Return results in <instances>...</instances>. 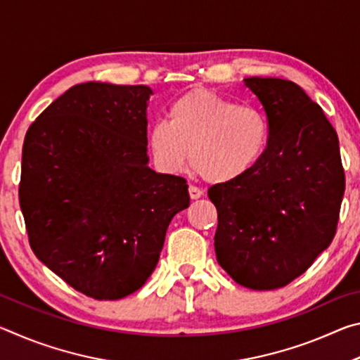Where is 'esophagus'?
<instances>
[{
  "mask_svg": "<svg viewBox=\"0 0 360 360\" xmlns=\"http://www.w3.org/2000/svg\"><path fill=\"white\" fill-rule=\"evenodd\" d=\"M188 195H191V198H192V200H197V198L202 197V195H203V191H202V188L195 187V186H191V187H188Z\"/></svg>",
  "mask_w": 360,
  "mask_h": 360,
  "instance_id": "1",
  "label": "esophagus"
}]
</instances>
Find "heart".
I'll return each instance as SVG.
<instances>
[{"mask_svg": "<svg viewBox=\"0 0 360 360\" xmlns=\"http://www.w3.org/2000/svg\"><path fill=\"white\" fill-rule=\"evenodd\" d=\"M168 120L152 124L146 136L149 154L165 173L188 163L211 184L241 179L264 157L270 127L254 106H238L210 90L197 89L173 101Z\"/></svg>", "mask_w": 360, "mask_h": 360, "instance_id": "1", "label": "heart"}]
</instances>
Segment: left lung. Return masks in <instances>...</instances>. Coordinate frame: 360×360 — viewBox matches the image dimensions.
<instances>
[{
	"instance_id": "left-lung-1",
	"label": "left lung",
	"mask_w": 360,
	"mask_h": 360,
	"mask_svg": "<svg viewBox=\"0 0 360 360\" xmlns=\"http://www.w3.org/2000/svg\"><path fill=\"white\" fill-rule=\"evenodd\" d=\"M265 109L264 157L241 179L212 186L214 249L236 283L254 290L284 288L330 246L345 193L337 131L295 82L246 77Z\"/></svg>"
}]
</instances>
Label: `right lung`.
I'll return each instance as SVG.
<instances>
[{
  "label": "right lung",
  "mask_w": 360,
  "mask_h": 360,
  "mask_svg": "<svg viewBox=\"0 0 360 360\" xmlns=\"http://www.w3.org/2000/svg\"><path fill=\"white\" fill-rule=\"evenodd\" d=\"M148 85L85 82L25 135L19 200L30 246L71 288L119 300L148 281L186 179L149 168Z\"/></svg>",
  "instance_id": "obj_1"
}]
</instances>
